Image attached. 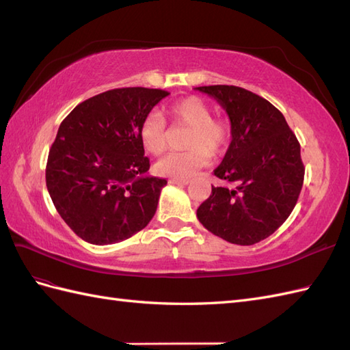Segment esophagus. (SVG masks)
<instances>
[{
  "label": "esophagus",
  "mask_w": 350,
  "mask_h": 350,
  "mask_svg": "<svg viewBox=\"0 0 350 350\" xmlns=\"http://www.w3.org/2000/svg\"><path fill=\"white\" fill-rule=\"evenodd\" d=\"M169 183L175 184V185H187L189 183V179H175V178H172V179H169Z\"/></svg>",
  "instance_id": "1"
}]
</instances>
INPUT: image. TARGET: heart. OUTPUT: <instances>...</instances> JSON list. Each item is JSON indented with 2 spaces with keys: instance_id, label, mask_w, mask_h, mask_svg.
<instances>
[{
  "instance_id": "heart-1",
  "label": "heart",
  "mask_w": 350,
  "mask_h": 350,
  "mask_svg": "<svg viewBox=\"0 0 350 350\" xmlns=\"http://www.w3.org/2000/svg\"><path fill=\"white\" fill-rule=\"evenodd\" d=\"M167 115L175 125L188 126L185 152L165 156L156 163V172L175 179H187L204 167L210 156L224 153L230 142V122L224 116H211L208 103L198 96H187L169 105ZM142 146L150 154H162L167 147V129L161 115H146L139 126Z\"/></svg>"
}]
</instances>
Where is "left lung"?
Wrapping results in <instances>:
<instances>
[{"instance_id": "1", "label": "left lung", "mask_w": 350, "mask_h": 350, "mask_svg": "<svg viewBox=\"0 0 350 350\" xmlns=\"http://www.w3.org/2000/svg\"><path fill=\"white\" fill-rule=\"evenodd\" d=\"M230 120L232 140L215 175L210 197L197 208L207 230L237 245H252L289 217L304 184L301 146L283 113L238 86H201Z\"/></svg>"}]
</instances>
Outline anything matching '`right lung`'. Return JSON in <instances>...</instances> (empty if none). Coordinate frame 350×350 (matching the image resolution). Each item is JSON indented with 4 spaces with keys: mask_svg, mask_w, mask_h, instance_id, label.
<instances>
[{
    "mask_svg": "<svg viewBox=\"0 0 350 350\" xmlns=\"http://www.w3.org/2000/svg\"><path fill=\"white\" fill-rule=\"evenodd\" d=\"M166 90L112 89L79 103L61 122L46 187L71 230L93 245L131 238L152 220L166 179L146 175L139 126Z\"/></svg>",
    "mask_w": 350,
    "mask_h": 350,
    "instance_id": "obj_1",
    "label": "right lung"
}]
</instances>
